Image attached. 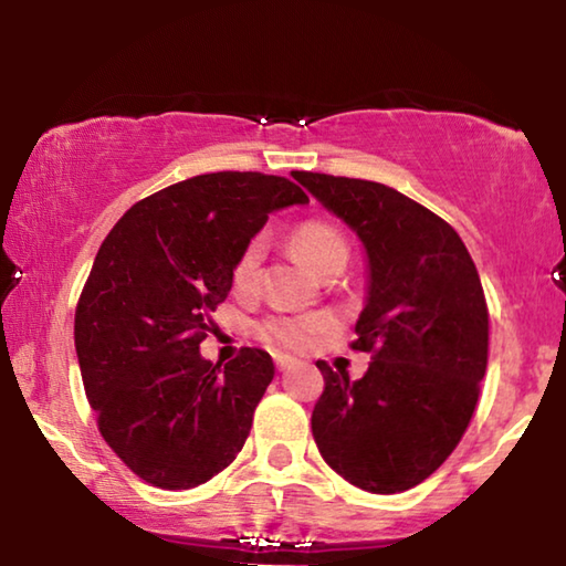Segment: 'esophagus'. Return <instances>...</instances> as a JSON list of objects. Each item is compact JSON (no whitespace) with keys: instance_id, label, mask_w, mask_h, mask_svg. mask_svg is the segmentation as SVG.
Listing matches in <instances>:
<instances>
[{"instance_id":"1","label":"esophagus","mask_w":566,"mask_h":566,"mask_svg":"<svg viewBox=\"0 0 566 566\" xmlns=\"http://www.w3.org/2000/svg\"><path fill=\"white\" fill-rule=\"evenodd\" d=\"M275 366L277 370H289L293 366V358H289V355H275Z\"/></svg>"}]
</instances>
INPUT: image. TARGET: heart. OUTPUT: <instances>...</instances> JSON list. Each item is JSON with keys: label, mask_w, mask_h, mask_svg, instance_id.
Masks as SVG:
<instances>
[{"label": "heart", "mask_w": 566, "mask_h": 566, "mask_svg": "<svg viewBox=\"0 0 566 566\" xmlns=\"http://www.w3.org/2000/svg\"><path fill=\"white\" fill-rule=\"evenodd\" d=\"M293 244H296L298 254L306 260V265L312 268L314 273L322 268V262H327L332 258V254L347 252L343 234L324 221L301 223L296 234H293ZM262 258H265V239L254 237L244 244V250L239 252L234 270H231V277H234V285L239 291H250L258 285ZM327 327L329 316L324 314L277 316V319L262 324V337L275 345L289 347V350H304V347L312 345L314 337Z\"/></svg>", "instance_id": "heart-1"}]
</instances>
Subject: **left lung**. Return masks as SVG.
Returning <instances> with one entry per match:
<instances>
[{"label":"left lung","instance_id":"8db88e82","mask_svg":"<svg viewBox=\"0 0 566 566\" xmlns=\"http://www.w3.org/2000/svg\"><path fill=\"white\" fill-rule=\"evenodd\" d=\"M293 180L355 231L368 260L353 350L374 360L358 381L316 363V448L360 490L405 492L453 453L474 415L490 347L476 265L453 227L394 188L319 172Z\"/></svg>","mask_w":566,"mask_h":566}]
</instances>
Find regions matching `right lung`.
<instances>
[{
    "label": "right lung",
    "mask_w": 566,
    "mask_h": 566,
    "mask_svg": "<svg viewBox=\"0 0 566 566\" xmlns=\"http://www.w3.org/2000/svg\"><path fill=\"white\" fill-rule=\"evenodd\" d=\"M304 203L285 177L211 172L138 200L105 237L74 345L105 443L144 482L190 490L242 451L273 358L244 347L221 366L200 343L244 244L270 213Z\"/></svg>",
    "instance_id": "add662e5"
}]
</instances>
